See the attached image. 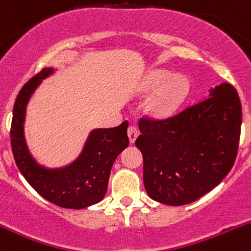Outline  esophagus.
I'll list each match as a JSON object with an SVG mask.
<instances>
[{
	"mask_svg": "<svg viewBox=\"0 0 251 251\" xmlns=\"http://www.w3.org/2000/svg\"><path fill=\"white\" fill-rule=\"evenodd\" d=\"M127 135H128V138H130V142L133 143L138 136V128L136 127L135 125H130L127 128Z\"/></svg>",
	"mask_w": 251,
	"mask_h": 251,
	"instance_id": "obj_1",
	"label": "esophagus"
}]
</instances>
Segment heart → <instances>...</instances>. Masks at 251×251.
<instances>
[{
    "instance_id": "b5f03b06",
    "label": "heart",
    "mask_w": 251,
    "mask_h": 251,
    "mask_svg": "<svg viewBox=\"0 0 251 251\" xmlns=\"http://www.w3.org/2000/svg\"><path fill=\"white\" fill-rule=\"evenodd\" d=\"M173 78L172 74H159L154 78L153 87L160 89L167 85L163 93L155 101V108L160 111H170L180 105L182 100L186 98L189 93V82L185 77H175Z\"/></svg>"
}]
</instances>
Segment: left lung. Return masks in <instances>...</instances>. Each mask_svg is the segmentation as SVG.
I'll return each mask as SVG.
<instances>
[{"instance_id": "obj_1", "label": "left lung", "mask_w": 251, "mask_h": 251, "mask_svg": "<svg viewBox=\"0 0 251 251\" xmlns=\"http://www.w3.org/2000/svg\"><path fill=\"white\" fill-rule=\"evenodd\" d=\"M242 104L229 83L164 119L142 116L135 145L143 155V184L160 203L181 206L217 186L238 153Z\"/></svg>"}]
</instances>
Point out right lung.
<instances>
[{
    "label": "right lung",
    "mask_w": 251,
    "mask_h": 251,
    "mask_svg": "<svg viewBox=\"0 0 251 251\" xmlns=\"http://www.w3.org/2000/svg\"><path fill=\"white\" fill-rule=\"evenodd\" d=\"M53 72L43 69L19 91L13 106L11 147L14 160L26 181L49 202L65 208H86L103 200L116 157L128 146L127 121L116 127L93 130L81 155L61 169H46L34 160L23 132L25 106L41 79Z\"/></svg>",
    "instance_id": "1"
}]
</instances>
